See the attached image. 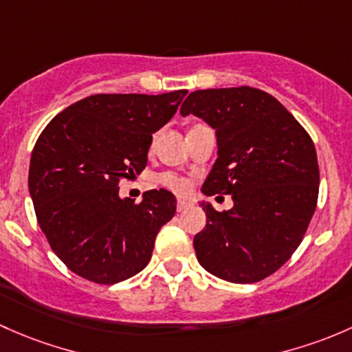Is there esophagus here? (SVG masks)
<instances>
[{"instance_id":"esophagus-1","label":"esophagus","mask_w":352,"mask_h":352,"mask_svg":"<svg viewBox=\"0 0 352 352\" xmlns=\"http://www.w3.org/2000/svg\"><path fill=\"white\" fill-rule=\"evenodd\" d=\"M191 203L186 201V200H179L177 201V212H184L186 208H190Z\"/></svg>"}]
</instances>
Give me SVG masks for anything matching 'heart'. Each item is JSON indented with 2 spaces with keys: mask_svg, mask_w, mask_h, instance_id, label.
I'll return each instance as SVG.
<instances>
[{
  "mask_svg": "<svg viewBox=\"0 0 352 352\" xmlns=\"http://www.w3.org/2000/svg\"><path fill=\"white\" fill-rule=\"evenodd\" d=\"M162 183L166 184L168 188H171V190H175L176 193H186L188 190H190V183H188L184 177H179L176 175H164L161 177Z\"/></svg>",
  "mask_w": 352,
  "mask_h": 352,
  "instance_id": "b5f03b06",
  "label": "heart"
}]
</instances>
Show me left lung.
I'll list each match as a JSON object with an SVG mask.
<instances>
[{
	"label": "left lung",
	"instance_id": "left-lung-1",
	"mask_svg": "<svg viewBox=\"0 0 352 352\" xmlns=\"http://www.w3.org/2000/svg\"><path fill=\"white\" fill-rule=\"evenodd\" d=\"M179 111L215 130L217 161L201 193L234 201L223 212L200 201L206 226L193 239L198 263L230 283L264 280L296 251L317 206L310 135L276 98L249 86L198 89Z\"/></svg>",
	"mask_w": 352,
	"mask_h": 352
}]
</instances>
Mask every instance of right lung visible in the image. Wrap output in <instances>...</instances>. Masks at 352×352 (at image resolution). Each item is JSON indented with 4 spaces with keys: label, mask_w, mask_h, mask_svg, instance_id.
Here are the masks:
<instances>
[{
    "label": "right lung",
    "mask_w": 352,
    "mask_h": 352,
    "mask_svg": "<svg viewBox=\"0 0 352 352\" xmlns=\"http://www.w3.org/2000/svg\"><path fill=\"white\" fill-rule=\"evenodd\" d=\"M186 89L162 95H93L60 111L35 144L28 191L52 251L100 285L129 280L151 261L157 232L175 217L171 191L133 203L118 181L147 166L152 133L173 118Z\"/></svg>",
    "instance_id": "add662e5"
}]
</instances>
